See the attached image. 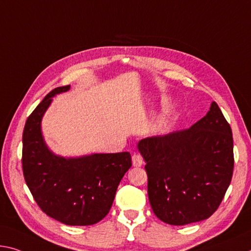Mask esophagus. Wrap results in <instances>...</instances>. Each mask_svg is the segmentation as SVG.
<instances>
[{"label":"esophagus","instance_id":"esophagus-1","mask_svg":"<svg viewBox=\"0 0 251 251\" xmlns=\"http://www.w3.org/2000/svg\"><path fill=\"white\" fill-rule=\"evenodd\" d=\"M132 160H133V165L136 166V168H138V166H142L143 163H144V160H143L142 155H140V154H134L132 156Z\"/></svg>","mask_w":251,"mask_h":251}]
</instances>
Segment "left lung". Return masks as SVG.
Wrapping results in <instances>:
<instances>
[{
  "label": "left lung",
  "mask_w": 251,
  "mask_h": 251,
  "mask_svg": "<svg viewBox=\"0 0 251 251\" xmlns=\"http://www.w3.org/2000/svg\"><path fill=\"white\" fill-rule=\"evenodd\" d=\"M146 162L153 212L173 226L202 221L217 211L233 173L231 127L217 102L190 128L138 143Z\"/></svg>",
  "instance_id": "8db88e82"
}]
</instances>
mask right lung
<instances>
[{"label":"right lung","mask_w":251,"mask_h":251,"mask_svg":"<svg viewBox=\"0 0 251 251\" xmlns=\"http://www.w3.org/2000/svg\"><path fill=\"white\" fill-rule=\"evenodd\" d=\"M69 88L51 90L27 117L22 170L34 201L47 216L68 226H91L109 212L119 182L132 166V156L122 152L65 158L48 150L40 128L42 116L51 97Z\"/></svg>","instance_id":"right-lung-1"}]
</instances>
